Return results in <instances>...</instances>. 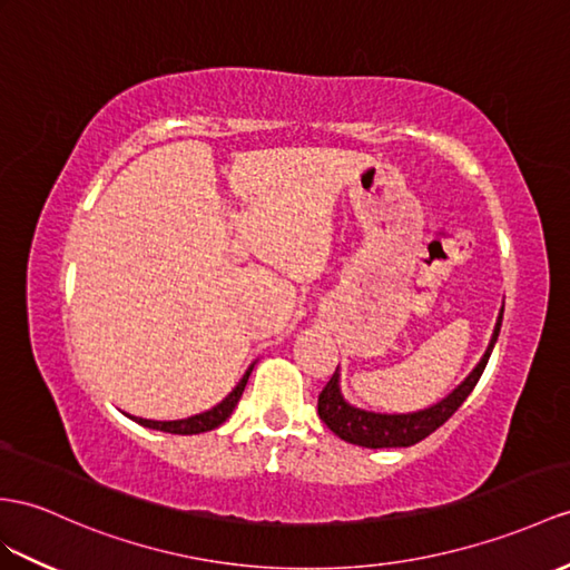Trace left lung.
I'll return each instance as SVG.
<instances>
[{
	"instance_id": "left-lung-1",
	"label": "left lung",
	"mask_w": 570,
	"mask_h": 570,
	"mask_svg": "<svg viewBox=\"0 0 570 570\" xmlns=\"http://www.w3.org/2000/svg\"><path fill=\"white\" fill-rule=\"evenodd\" d=\"M501 322H503V312L498 316L489 351L483 353L476 370L471 372L448 399H442L440 404L419 413H401V415L360 411L343 401L338 392V370H336L331 374V380L326 382L322 394H318V419H322L341 440L353 442V445H360V448L380 450V448L415 445V442L425 440L430 433H435L442 423L450 421L452 413L464 404L471 392H474V386L485 370V363H489L491 357L498 333H501Z\"/></svg>"
}]
</instances>
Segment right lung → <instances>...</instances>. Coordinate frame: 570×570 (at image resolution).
Wrapping results in <instances>:
<instances>
[{"label":"right lung","instance_id":"obj_1","mask_svg":"<svg viewBox=\"0 0 570 570\" xmlns=\"http://www.w3.org/2000/svg\"><path fill=\"white\" fill-rule=\"evenodd\" d=\"M254 367H248L246 374L242 377V382L237 384V390H234L222 404H217L215 409L198 413V415H190V419L184 421H147V419H135L140 425L145 428H155V430H164V433H174V435H198V433H207V430H215L217 425L225 423L234 406L239 404V399L244 394V386L248 382V374H252Z\"/></svg>","mask_w":570,"mask_h":570}]
</instances>
